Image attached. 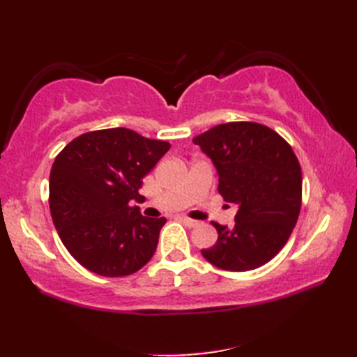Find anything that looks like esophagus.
Listing matches in <instances>:
<instances>
[{
	"mask_svg": "<svg viewBox=\"0 0 357 357\" xmlns=\"http://www.w3.org/2000/svg\"><path fill=\"white\" fill-rule=\"evenodd\" d=\"M181 221H183L187 227H196V225L199 224L198 221H195V219H190V218H187V216H183V218H181Z\"/></svg>",
	"mask_w": 357,
	"mask_h": 357,
	"instance_id": "obj_1",
	"label": "esophagus"
}]
</instances>
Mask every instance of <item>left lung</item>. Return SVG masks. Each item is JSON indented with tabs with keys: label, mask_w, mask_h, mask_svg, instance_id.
I'll use <instances>...</instances> for the list:
<instances>
[{
	"label": "left lung",
	"mask_w": 357,
	"mask_h": 357,
	"mask_svg": "<svg viewBox=\"0 0 357 357\" xmlns=\"http://www.w3.org/2000/svg\"><path fill=\"white\" fill-rule=\"evenodd\" d=\"M193 142L213 161L224 201L238 206L231 229L211 222L218 241L202 256L229 271L267 264L287 244L301 211L302 172L291 146L248 121L215 126Z\"/></svg>",
	"instance_id": "obj_1"
}]
</instances>
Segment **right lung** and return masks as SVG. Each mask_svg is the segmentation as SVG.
<instances>
[{
    "instance_id": "add662e5",
    "label": "right lung",
    "mask_w": 357,
    "mask_h": 357,
    "mask_svg": "<svg viewBox=\"0 0 357 357\" xmlns=\"http://www.w3.org/2000/svg\"><path fill=\"white\" fill-rule=\"evenodd\" d=\"M170 144L130 128L95 130L70 141L50 170L49 206L64 247L100 276L133 275L153 256L165 218L142 216V178Z\"/></svg>"
}]
</instances>
